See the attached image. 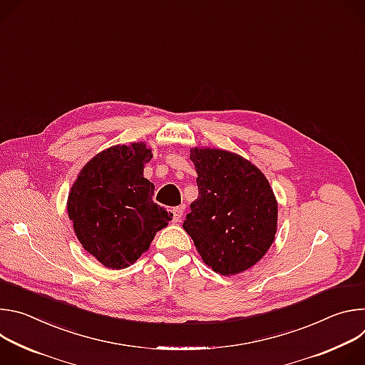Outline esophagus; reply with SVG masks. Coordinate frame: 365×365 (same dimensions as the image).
Segmentation results:
<instances>
[{
  "label": "esophagus",
  "mask_w": 365,
  "mask_h": 365,
  "mask_svg": "<svg viewBox=\"0 0 365 365\" xmlns=\"http://www.w3.org/2000/svg\"><path fill=\"white\" fill-rule=\"evenodd\" d=\"M170 212H172V221H173L175 224L180 222L182 215H183V210H182V207H180V206H176V207H173V210H172Z\"/></svg>",
  "instance_id": "1"
}]
</instances>
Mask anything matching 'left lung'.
I'll return each mask as SVG.
<instances>
[{
    "instance_id": "left-lung-1",
    "label": "left lung",
    "mask_w": 365,
    "mask_h": 365,
    "mask_svg": "<svg viewBox=\"0 0 365 365\" xmlns=\"http://www.w3.org/2000/svg\"><path fill=\"white\" fill-rule=\"evenodd\" d=\"M199 195L183 222L203 263L240 274L264 257L277 231V200L263 172L220 148H192Z\"/></svg>"
}]
</instances>
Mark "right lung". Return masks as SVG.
Here are the masks:
<instances>
[{
  "label": "right lung",
  "instance_id": "add662e5",
  "mask_svg": "<svg viewBox=\"0 0 365 365\" xmlns=\"http://www.w3.org/2000/svg\"><path fill=\"white\" fill-rule=\"evenodd\" d=\"M153 158L144 143L113 145L79 172L68 196V215L82 247L113 270L135 263L172 214L153 202L154 185L144 178Z\"/></svg>",
  "mask_w": 365,
  "mask_h": 365
}]
</instances>
